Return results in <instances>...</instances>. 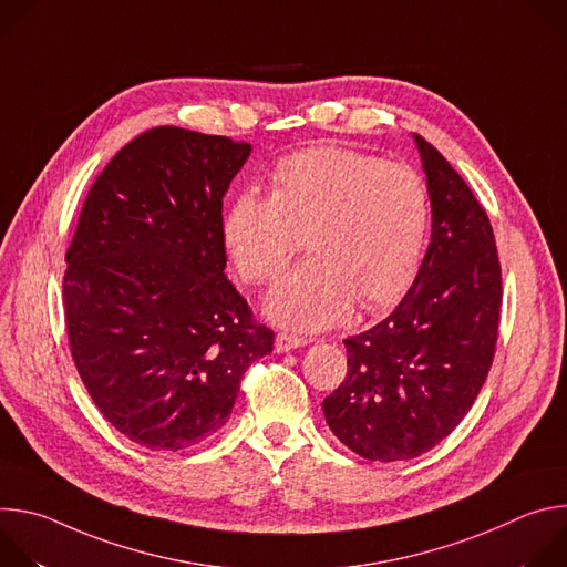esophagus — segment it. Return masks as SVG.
I'll list each match as a JSON object with an SVG mask.
<instances>
[{"label": "esophagus", "instance_id": "obj_1", "mask_svg": "<svg viewBox=\"0 0 567 567\" xmlns=\"http://www.w3.org/2000/svg\"><path fill=\"white\" fill-rule=\"evenodd\" d=\"M302 346H307V339H300V337H293V334H278L276 337V352L278 354H285V352L302 348Z\"/></svg>", "mask_w": 567, "mask_h": 567}]
</instances>
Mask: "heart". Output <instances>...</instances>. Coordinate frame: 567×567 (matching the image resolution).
Instances as JSON below:
<instances>
[{
	"label": "heart",
	"instance_id": "1",
	"mask_svg": "<svg viewBox=\"0 0 567 567\" xmlns=\"http://www.w3.org/2000/svg\"><path fill=\"white\" fill-rule=\"evenodd\" d=\"M271 195L239 193L224 213V249L245 280L274 282L305 249V267L267 298L291 330L341 322L352 305L381 309L403 296L422 265L431 204L424 177L379 156L318 145L285 156Z\"/></svg>",
	"mask_w": 567,
	"mask_h": 567
}]
</instances>
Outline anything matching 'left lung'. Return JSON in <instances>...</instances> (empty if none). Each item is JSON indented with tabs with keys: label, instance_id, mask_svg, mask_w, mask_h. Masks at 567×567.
<instances>
[{
	"label": "left lung",
	"instance_id": "left-lung-1",
	"mask_svg": "<svg viewBox=\"0 0 567 567\" xmlns=\"http://www.w3.org/2000/svg\"><path fill=\"white\" fill-rule=\"evenodd\" d=\"M431 199V241L413 287L346 339L348 374L322 401L332 433L377 462L413 460L464 420L489 374L503 302L487 213L449 161L413 134Z\"/></svg>",
	"mask_w": 567,
	"mask_h": 567
}]
</instances>
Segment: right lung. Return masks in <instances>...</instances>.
<instances>
[{"label": "right lung", "instance_id": "1", "mask_svg": "<svg viewBox=\"0 0 567 567\" xmlns=\"http://www.w3.org/2000/svg\"><path fill=\"white\" fill-rule=\"evenodd\" d=\"M249 154L226 136L143 132L94 182L66 251L78 374L105 420L150 451L217 433L247 368L274 350L224 274L221 199Z\"/></svg>", "mask_w": 567, "mask_h": 567}]
</instances>
